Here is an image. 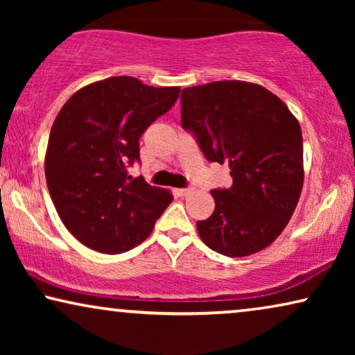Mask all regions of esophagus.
I'll list each match as a JSON object with an SVG mask.
<instances>
[{
    "mask_svg": "<svg viewBox=\"0 0 355 355\" xmlns=\"http://www.w3.org/2000/svg\"><path fill=\"white\" fill-rule=\"evenodd\" d=\"M193 192V187L192 186H187V187H184V189H178V193L181 197H187V196H191V193Z\"/></svg>",
    "mask_w": 355,
    "mask_h": 355,
    "instance_id": "esophagus-1",
    "label": "esophagus"
}]
</instances>
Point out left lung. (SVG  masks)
<instances>
[{"instance_id":"8db88e82","label":"left lung","mask_w":355,"mask_h":355,"mask_svg":"<svg viewBox=\"0 0 355 355\" xmlns=\"http://www.w3.org/2000/svg\"><path fill=\"white\" fill-rule=\"evenodd\" d=\"M181 125L208 162L230 163L232 186L213 189L215 211L200 239L226 257L268 247L293 216L304 184L302 130L261 85L220 80L181 94Z\"/></svg>"}]
</instances>
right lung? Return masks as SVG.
Masks as SVG:
<instances>
[{
  "label": "right lung",
  "mask_w": 355,
  "mask_h": 355,
  "mask_svg": "<svg viewBox=\"0 0 355 355\" xmlns=\"http://www.w3.org/2000/svg\"><path fill=\"white\" fill-rule=\"evenodd\" d=\"M179 87H148L119 76L76 92L53 123L46 186L58 215L82 244L123 254L144 242L173 202L164 189L129 176L139 140L176 103Z\"/></svg>",
  "instance_id": "obj_1"
}]
</instances>
